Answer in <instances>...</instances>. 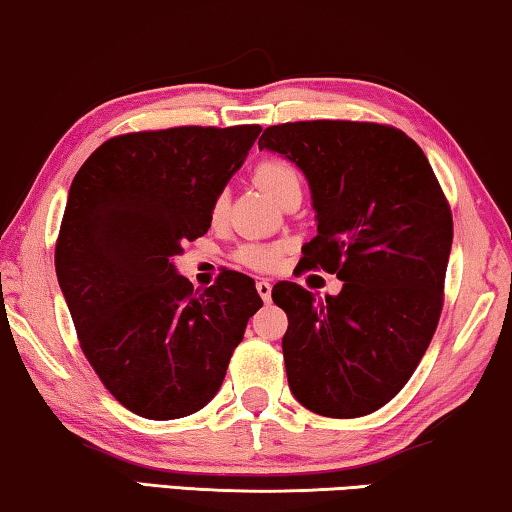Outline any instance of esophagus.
I'll list each match as a JSON object with an SVG mask.
<instances>
[{"instance_id": "34e87169", "label": "esophagus", "mask_w": 512, "mask_h": 512, "mask_svg": "<svg viewBox=\"0 0 512 512\" xmlns=\"http://www.w3.org/2000/svg\"><path fill=\"white\" fill-rule=\"evenodd\" d=\"M255 287H257V294L262 296V301L269 303L271 301V289H273L271 282L269 280H257Z\"/></svg>"}]
</instances>
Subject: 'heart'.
<instances>
[{"label":"heart","mask_w":512,"mask_h":512,"mask_svg":"<svg viewBox=\"0 0 512 512\" xmlns=\"http://www.w3.org/2000/svg\"><path fill=\"white\" fill-rule=\"evenodd\" d=\"M253 179L257 186L276 202H280L282 197L292 193V190H301V177L299 172H296V167L289 163V160L278 156L259 160L253 167ZM225 211L227 195L218 193L211 202V218L220 220L225 216ZM282 255H285V246H282V243H248V246H243L239 253H236V259L253 271H273L278 269Z\"/></svg>","instance_id":"b5f03b06"}]
</instances>
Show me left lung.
Listing matches in <instances>:
<instances>
[{
    "label": "left lung",
    "mask_w": 512,
    "mask_h": 512,
    "mask_svg": "<svg viewBox=\"0 0 512 512\" xmlns=\"http://www.w3.org/2000/svg\"><path fill=\"white\" fill-rule=\"evenodd\" d=\"M303 170L317 236L301 266L335 273L338 296L296 282L273 287L287 312V381L305 409L368 416L402 391L444 308L453 216L423 149L372 121H289L259 137Z\"/></svg>",
    "instance_id": "obj_1"
}]
</instances>
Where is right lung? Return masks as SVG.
<instances>
[{
    "mask_svg": "<svg viewBox=\"0 0 512 512\" xmlns=\"http://www.w3.org/2000/svg\"><path fill=\"white\" fill-rule=\"evenodd\" d=\"M262 128L177 126L103 142L68 190L55 269L82 352L126 409L151 421L200 411L223 384L255 280L220 273L193 292L172 259L207 234Z\"/></svg>",
    "mask_w": 512,
    "mask_h": 512,
    "instance_id": "add662e5",
    "label": "right lung"
}]
</instances>
